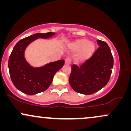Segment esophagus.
<instances>
[{
    "label": "esophagus",
    "mask_w": 131,
    "mask_h": 131,
    "mask_svg": "<svg viewBox=\"0 0 131 131\" xmlns=\"http://www.w3.org/2000/svg\"><path fill=\"white\" fill-rule=\"evenodd\" d=\"M65 64H71V59L70 58H67L65 59Z\"/></svg>",
    "instance_id": "esophagus-1"
}]
</instances>
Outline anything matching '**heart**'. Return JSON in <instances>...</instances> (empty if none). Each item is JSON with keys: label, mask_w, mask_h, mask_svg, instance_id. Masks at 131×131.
<instances>
[{"label": "heart", "mask_w": 131, "mask_h": 131, "mask_svg": "<svg viewBox=\"0 0 131 131\" xmlns=\"http://www.w3.org/2000/svg\"><path fill=\"white\" fill-rule=\"evenodd\" d=\"M71 50L73 52H79L76 56V61L81 62L86 60L94 53L95 44L93 42L88 41L87 39L82 38L76 40L70 46Z\"/></svg>", "instance_id": "obj_1"}]
</instances>
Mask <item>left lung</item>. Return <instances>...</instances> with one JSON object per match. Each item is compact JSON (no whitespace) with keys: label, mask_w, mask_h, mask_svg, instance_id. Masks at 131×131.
I'll return each instance as SVG.
<instances>
[{"label":"left lung","mask_w":131,"mask_h":131,"mask_svg":"<svg viewBox=\"0 0 131 131\" xmlns=\"http://www.w3.org/2000/svg\"><path fill=\"white\" fill-rule=\"evenodd\" d=\"M99 47L92 57L80 66L73 64L69 82L74 91L91 95L108 82L113 67V57L105 42L97 40Z\"/></svg>","instance_id":"left-lung-1"}]
</instances>
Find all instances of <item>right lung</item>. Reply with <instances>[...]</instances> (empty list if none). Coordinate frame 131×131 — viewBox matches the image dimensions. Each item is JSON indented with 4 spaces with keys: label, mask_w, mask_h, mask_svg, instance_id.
<instances>
[{
    "label": "right lung",
    "mask_w": 131,
    "mask_h": 131,
    "mask_svg": "<svg viewBox=\"0 0 131 131\" xmlns=\"http://www.w3.org/2000/svg\"><path fill=\"white\" fill-rule=\"evenodd\" d=\"M54 34L52 32L36 33L19 40L13 47L8 65L11 80L19 91L28 95L45 91L50 86L55 73L63 66L64 60H61L34 68L24 57V52L29 43L39 37L49 38Z\"/></svg>",
    "instance_id": "right-lung-1"
}]
</instances>
